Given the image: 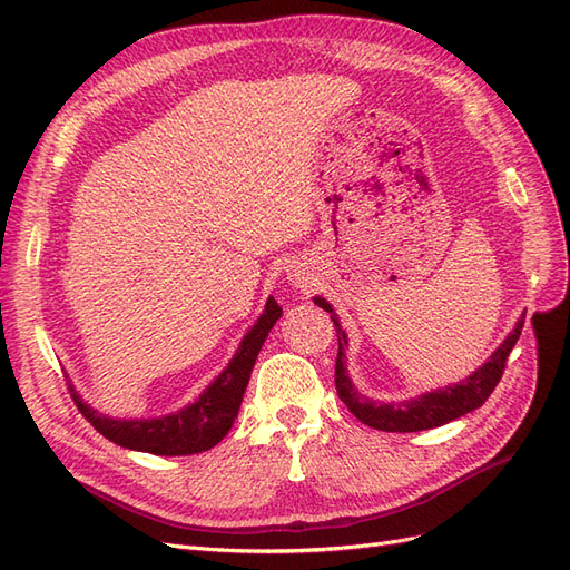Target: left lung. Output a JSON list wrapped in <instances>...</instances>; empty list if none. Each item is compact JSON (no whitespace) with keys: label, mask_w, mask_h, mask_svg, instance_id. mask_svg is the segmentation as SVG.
Masks as SVG:
<instances>
[{"label":"left lung","mask_w":570,"mask_h":570,"mask_svg":"<svg viewBox=\"0 0 570 570\" xmlns=\"http://www.w3.org/2000/svg\"><path fill=\"white\" fill-rule=\"evenodd\" d=\"M321 308L333 314L331 304L325 299L316 297L314 299ZM335 323L337 331V358H335V387L340 400L347 404V409L354 413V416L366 423L368 428L383 430V433H419V430H428V428H438L450 423L459 416H465V413L482 406L488 402V396L494 392V387L499 385L507 368V358L513 350L515 340L521 337L523 331V318L515 323L513 333L504 340L502 347H499L490 361L482 368H478L473 375L465 377L459 385H450L442 387L435 392H428L416 396L411 402H402V404H381V402H371L366 400L364 394H358L350 381L347 368H344V344H347V337H344L342 327L337 323L335 316H331Z\"/></svg>","instance_id":"1"}]
</instances>
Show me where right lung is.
<instances>
[{
    "label": "right lung",
    "mask_w": 570,
    "mask_h": 570,
    "mask_svg": "<svg viewBox=\"0 0 570 570\" xmlns=\"http://www.w3.org/2000/svg\"><path fill=\"white\" fill-rule=\"evenodd\" d=\"M281 314L283 308L271 297L266 302V312L245 335L243 344H239V352L230 361V366L216 377L212 387L195 404H189L178 413H170V416L151 421H114L99 416L95 409L82 404V400H78L76 394L73 400L97 433L126 446V450L149 452L159 456H189L212 450L233 428L258 350H262L264 340L268 337L273 323L281 318Z\"/></svg>",
    "instance_id": "1"
}]
</instances>
